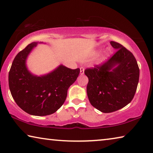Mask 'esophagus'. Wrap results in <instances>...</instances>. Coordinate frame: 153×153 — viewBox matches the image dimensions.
I'll list each match as a JSON object with an SVG mask.
<instances>
[{
  "instance_id": "obj_1",
  "label": "esophagus",
  "mask_w": 153,
  "mask_h": 153,
  "mask_svg": "<svg viewBox=\"0 0 153 153\" xmlns=\"http://www.w3.org/2000/svg\"><path fill=\"white\" fill-rule=\"evenodd\" d=\"M84 74V67H80V74L83 75Z\"/></svg>"
}]
</instances>
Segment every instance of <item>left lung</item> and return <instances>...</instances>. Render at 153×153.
Instances as JSON below:
<instances>
[{
	"label": "left lung",
	"instance_id": "left-lung-1",
	"mask_svg": "<svg viewBox=\"0 0 153 153\" xmlns=\"http://www.w3.org/2000/svg\"><path fill=\"white\" fill-rule=\"evenodd\" d=\"M116 52L108 61L84 74L88 78L86 92L90 103L103 113L113 112L129 104L136 92L140 69L131 52L115 42Z\"/></svg>",
	"mask_w": 153,
	"mask_h": 153
}]
</instances>
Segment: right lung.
Wrapping results in <instances>:
<instances>
[{
  "label": "right lung",
  "instance_id": "add662e5",
  "mask_svg": "<svg viewBox=\"0 0 153 153\" xmlns=\"http://www.w3.org/2000/svg\"><path fill=\"white\" fill-rule=\"evenodd\" d=\"M37 43H30L16 55L9 73V86L22 110L29 114L43 116L52 114L61 107L68 88L76 80L80 70L60 65L48 74L33 75L26 67V59Z\"/></svg>",
  "mask_w": 153,
  "mask_h": 153
}]
</instances>
